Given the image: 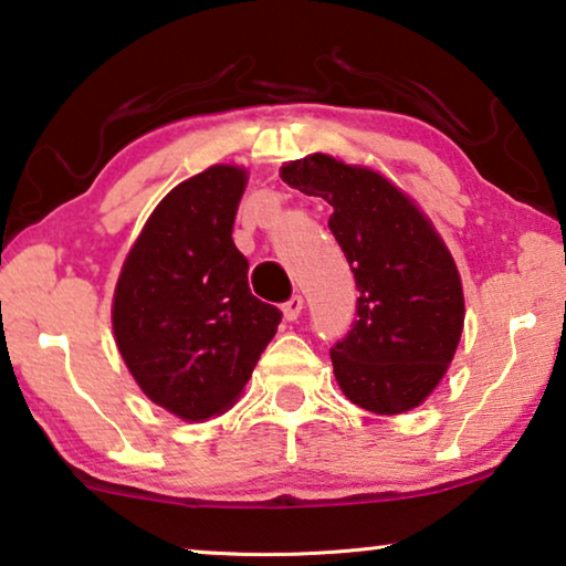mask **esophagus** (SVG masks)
Masks as SVG:
<instances>
[{"label": "esophagus", "mask_w": 566, "mask_h": 566, "mask_svg": "<svg viewBox=\"0 0 566 566\" xmlns=\"http://www.w3.org/2000/svg\"><path fill=\"white\" fill-rule=\"evenodd\" d=\"M301 308H304V298H301V296H291V298L283 304V316H285V319H289V322L298 319Z\"/></svg>", "instance_id": "34e87169"}]
</instances>
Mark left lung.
Here are the masks:
<instances>
[{
    "label": "left lung",
    "mask_w": 566,
    "mask_h": 566,
    "mask_svg": "<svg viewBox=\"0 0 566 566\" xmlns=\"http://www.w3.org/2000/svg\"><path fill=\"white\" fill-rule=\"evenodd\" d=\"M283 182L335 208L329 231L358 289L355 322L329 350L339 389L368 412L399 415L446 376L463 329L455 262L405 192L327 154L291 161Z\"/></svg>",
    "instance_id": "1"
}]
</instances>
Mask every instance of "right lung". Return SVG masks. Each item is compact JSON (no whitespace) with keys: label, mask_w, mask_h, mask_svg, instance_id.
<instances>
[{"label":"right lung","mask_w":566,"mask_h":566,"mask_svg":"<svg viewBox=\"0 0 566 566\" xmlns=\"http://www.w3.org/2000/svg\"><path fill=\"white\" fill-rule=\"evenodd\" d=\"M244 185V169L216 165L169 190L115 285L123 360L146 397L190 422L234 405L283 316L252 296L231 239Z\"/></svg>","instance_id":"obj_1"}]
</instances>
